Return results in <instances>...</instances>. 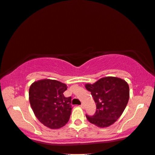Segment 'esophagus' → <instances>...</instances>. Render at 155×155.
Listing matches in <instances>:
<instances>
[{
    "label": "esophagus",
    "mask_w": 155,
    "mask_h": 155,
    "mask_svg": "<svg viewBox=\"0 0 155 155\" xmlns=\"http://www.w3.org/2000/svg\"><path fill=\"white\" fill-rule=\"evenodd\" d=\"M81 108H84V104H81Z\"/></svg>",
    "instance_id": "34e87169"
}]
</instances>
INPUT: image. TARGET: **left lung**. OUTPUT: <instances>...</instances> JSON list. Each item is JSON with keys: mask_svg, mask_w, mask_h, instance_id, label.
<instances>
[{"mask_svg": "<svg viewBox=\"0 0 155 155\" xmlns=\"http://www.w3.org/2000/svg\"><path fill=\"white\" fill-rule=\"evenodd\" d=\"M91 92L97 110L92 116L85 115L87 120L99 127L111 125L121 116L129 98V85L122 78L107 77L93 84H85Z\"/></svg>", "mask_w": 155, "mask_h": 155, "instance_id": "left-lung-1", "label": "left lung"}]
</instances>
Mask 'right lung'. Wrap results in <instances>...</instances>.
Returning <instances> with one entry per match:
<instances>
[{"label":"right lung","instance_id":"right-lung-1","mask_svg":"<svg viewBox=\"0 0 155 155\" xmlns=\"http://www.w3.org/2000/svg\"><path fill=\"white\" fill-rule=\"evenodd\" d=\"M66 84L52 79L35 81L29 89V101L34 114L50 129H59L68 123L71 112V97L63 92Z\"/></svg>","mask_w":155,"mask_h":155}]
</instances>
